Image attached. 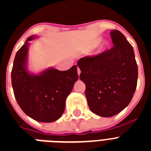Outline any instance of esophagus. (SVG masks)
Here are the masks:
<instances>
[{
  "label": "esophagus",
  "instance_id": "esophagus-1",
  "mask_svg": "<svg viewBox=\"0 0 151 151\" xmlns=\"http://www.w3.org/2000/svg\"><path fill=\"white\" fill-rule=\"evenodd\" d=\"M77 73H78V76H79L80 75V73H81V70H80V69L79 68H77Z\"/></svg>",
  "mask_w": 151,
  "mask_h": 151
}]
</instances>
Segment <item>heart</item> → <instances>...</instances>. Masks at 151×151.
Returning a JSON list of instances; mask_svg holds the SVG:
<instances>
[{
    "instance_id": "heart-1",
    "label": "heart",
    "mask_w": 151,
    "mask_h": 151,
    "mask_svg": "<svg viewBox=\"0 0 151 151\" xmlns=\"http://www.w3.org/2000/svg\"><path fill=\"white\" fill-rule=\"evenodd\" d=\"M101 41H102V38H97V39H96L95 41H94V45H94V47L97 46V45H98L100 43H101ZM108 47H109V45H108V44H105L104 47V50H106V49H107V48H108Z\"/></svg>"
}]
</instances>
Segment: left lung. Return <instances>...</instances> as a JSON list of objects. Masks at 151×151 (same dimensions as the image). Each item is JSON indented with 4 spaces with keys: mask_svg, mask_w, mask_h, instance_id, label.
<instances>
[{
    "mask_svg": "<svg viewBox=\"0 0 151 151\" xmlns=\"http://www.w3.org/2000/svg\"><path fill=\"white\" fill-rule=\"evenodd\" d=\"M110 35L112 48L77 63L89 108L102 117L116 115L129 104L138 81L132 46L119 31L111 30Z\"/></svg>",
    "mask_w": 151,
    "mask_h": 151,
    "instance_id": "1",
    "label": "left lung"
}]
</instances>
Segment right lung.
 Instances as JSON below:
<instances>
[{"instance_id": "1", "label": "right lung", "mask_w": 151, "mask_h": 151, "mask_svg": "<svg viewBox=\"0 0 151 151\" xmlns=\"http://www.w3.org/2000/svg\"><path fill=\"white\" fill-rule=\"evenodd\" d=\"M32 35L17 51L11 72L14 96L22 111L35 120L52 122L60 118L66 97L78 78L77 66L66 71L48 68L39 74L27 70L29 41Z\"/></svg>"}]
</instances>
